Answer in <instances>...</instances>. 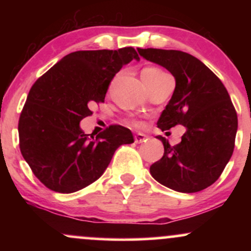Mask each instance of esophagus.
Masks as SVG:
<instances>
[{
	"label": "esophagus",
	"mask_w": 251,
	"mask_h": 251,
	"mask_svg": "<svg viewBox=\"0 0 251 251\" xmlns=\"http://www.w3.org/2000/svg\"><path fill=\"white\" fill-rule=\"evenodd\" d=\"M146 139H148V135L144 134V133H137L134 135V142L137 144H140V143H144L146 142Z\"/></svg>",
	"instance_id": "obj_1"
}]
</instances>
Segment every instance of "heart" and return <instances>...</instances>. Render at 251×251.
I'll use <instances>...</instances> for the list:
<instances>
[{
	"instance_id": "1",
	"label": "heart",
	"mask_w": 251,
	"mask_h": 251,
	"mask_svg": "<svg viewBox=\"0 0 251 251\" xmlns=\"http://www.w3.org/2000/svg\"><path fill=\"white\" fill-rule=\"evenodd\" d=\"M164 75H166V74L158 67H146L144 68L142 72V77L145 81H152V80L159 79V77H162ZM131 123L133 124V125H139V123L135 122V120Z\"/></svg>"
}]
</instances>
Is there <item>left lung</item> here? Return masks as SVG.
<instances>
[{
    "instance_id": "obj_1",
    "label": "left lung",
    "mask_w": 251,
    "mask_h": 251,
    "mask_svg": "<svg viewBox=\"0 0 251 251\" xmlns=\"http://www.w3.org/2000/svg\"><path fill=\"white\" fill-rule=\"evenodd\" d=\"M138 53L163 66L176 80L174 94L157 126L162 131L176 125L186 129L175 146L158 137L164 155L152 164L150 172L175 191H201L220 178L234 152L237 113L229 93L214 72L191 54L157 48H138Z\"/></svg>"
}]
</instances>
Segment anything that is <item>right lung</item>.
<instances>
[{"instance_id": "1", "label": "right lung", "mask_w": 251, "mask_h": 251, "mask_svg": "<svg viewBox=\"0 0 251 251\" xmlns=\"http://www.w3.org/2000/svg\"><path fill=\"white\" fill-rule=\"evenodd\" d=\"M139 60L132 47L77 50L63 56L31 86L19 120L20 150L45 186L79 191L107 169L116 150L134 142L132 132L111 125L96 138L80 128L91 106L103 102L114 75Z\"/></svg>"}]
</instances>
